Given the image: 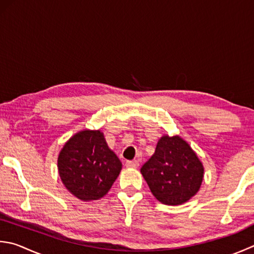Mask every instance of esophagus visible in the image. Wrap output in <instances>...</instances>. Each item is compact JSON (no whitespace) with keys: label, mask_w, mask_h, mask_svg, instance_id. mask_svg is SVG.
<instances>
[{"label":"esophagus","mask_w":254,"mask_h":254,"mask_svg":"<svg viewBox=\"0 0 254 254\" xmlns=\"http://www.w3.org/2000/svg\"><path fill=\"white\" fill-rule=\"evenodd\" d=\"M126 166L127 168H137L138 167V162L137 161H127L126 163Z\"/></svg>","instance_id":"obj_1"}]
</instances>
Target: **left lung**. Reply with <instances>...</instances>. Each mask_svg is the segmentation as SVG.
<instances>
[{"label": "left lung", "mask_w": 254, "mask_h": 254, "mask_svg": "<svg viewBox=\"0 0 254 254\" xmlns=\"http://www.w3.org/2000/svg\"><path fill=\"white\" fill-rule=\"evenodd\" d=\"M203 171L199 157L183 137L164 134L155 152L142 166L141 174L158 201L177 206L199 190Z\"/></svg>", "instance_id": "left-lung-1"}]
</instances>
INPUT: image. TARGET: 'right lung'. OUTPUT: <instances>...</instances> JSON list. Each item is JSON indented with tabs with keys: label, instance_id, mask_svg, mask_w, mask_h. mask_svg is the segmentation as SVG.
Returning a JSON list of instances; mask_svg holds the SVG:
<instances>
[{
	"label": "right lung",
	"instance_id": "obj_1",
	"mask_svg": "<svg viewBox=\"0 0 254 254\" xmlns=\"http://www.w3.org/2000/svg\"><path fill=\"white\" fill-rule=\"evenodd\" d=\"M59 177L67 190L82 201L106 196L122 170V163L108 146L100 130L79 131L59 152Z\"/></svg>",
	"mask_w": 254,
	"mask_h": 254
}]
</instances>
